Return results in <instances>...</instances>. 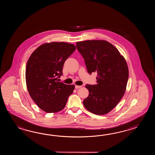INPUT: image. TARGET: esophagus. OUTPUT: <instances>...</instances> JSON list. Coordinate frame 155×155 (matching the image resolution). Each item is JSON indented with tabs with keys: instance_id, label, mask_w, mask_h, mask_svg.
<instances>
[{
	"instance_id": "obj_1",
	"label": "esophagus",
	"mask_w": 155,
	"mask_h": 155,
	"mask_svg": "<svg viewBox=\"0 0 155 155\" xmlns=\"http://www.w3.org/2000/svg\"><path fill=\"white\" fill-rule=\"evenodd\" d=\"M81 87H82V86L75 85V87L76 89H79V88H80Z\"/></svg>"
}]
</instances>
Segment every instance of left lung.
I'll use <instances>...</instances> for the list:
<instances>
[{
    "label": "left lung",
    "mask_w": 155,
    "mask_h": 155,
    "mask_svg": "<svg viewBox=\"0 0 155 155\" xmlns=\"http://www.w3.org/2000/svg\"><path fill=\"white\" fill-rule=\"evenodd\" d=\"M87 72L97 73V84H86L89 96L84 101L86 109L96 115L111 111L123 97L129 79L127 63L118 50L105 40L76 43Z\"/></svg>",
    "instance_id": "8db88e82"
}]
</instances>
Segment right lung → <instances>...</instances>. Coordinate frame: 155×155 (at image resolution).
<instances>
[{
  "label": "right lung",
  "mask_w": 155,
  "mask_h": 155,
  "mask_svg": "<svg viewBox=\"0 0 155 155\" xmlns=\"http://www.w3.org/2000/svg\"><path fill=\"white\" fill-rule=\"evenodd\" d=\"M75 49L76 46L69 43H45L30 56L25 72L27 89L33 101L43 111H61L73 94L75 86L59 82L58 79L63 75L65 61Z\"/></svg>",
  "instance_id": "1"
}]
</instances>
